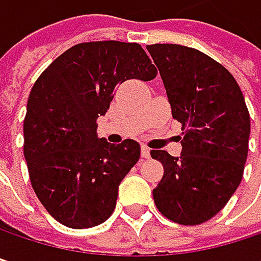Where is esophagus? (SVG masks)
Segmentation results:
<instances>
[{"instance_id": "34e87169", "label": "esophagus", "mask_w": 261, "mask_h": 261, "mask_svg": "<svg viewBox=\"0 0 261 261\" xmlns=\"http://www.w3.org/2000/svg\"><path fill=\"white\" fill-rule=\"evenodd\" d=\"M142 157H145V159L151 157V149L148 146H142Z\"/></svg>"}]
</instances>
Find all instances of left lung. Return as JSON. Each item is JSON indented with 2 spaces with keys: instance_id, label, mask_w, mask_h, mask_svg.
Segmentation results:
<instances>
[{
  "instance_id": "obj_1",
  "label": "left lung",
  "mask_w": 261,
  "mask_h": 261,
  "mask_svg": "<svg viewBox=\"0 0 261 261\" xmlns=\"http://www.w3.org/2000/svg\"><path fill=\"white\" fill-rule=\"evenodd\" d=\"M163 80L181 155L152 149L165 174L152 190L159 212L181 225L218 215L242 181L251 121L234 77L204 53L174 43L146 46Z\"/></svg>"
}]
</instances>
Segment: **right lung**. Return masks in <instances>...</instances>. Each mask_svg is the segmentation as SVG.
I'll use <instances>...</instances> for the list:
<instances>
[{"label":"right lung","instance_id":"add662e5","mask_svg":"<svg viewBox=\"0 0 261 261\" xmlns=\"http://www.w3.org/2000/svg\"><path fill=\"white\" fill-rule=\"evenodd\" d=\"M157 69L139 43H79L59 56L34 83L24 121V155L31 186L46 208L69 228L107 221L140 145L109 143L96 134L118 84L149 81Z\"/></svg>","mask_w":261,"mask_h":261}]
</instances>
